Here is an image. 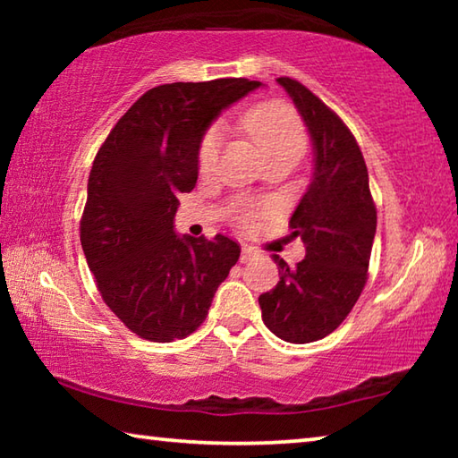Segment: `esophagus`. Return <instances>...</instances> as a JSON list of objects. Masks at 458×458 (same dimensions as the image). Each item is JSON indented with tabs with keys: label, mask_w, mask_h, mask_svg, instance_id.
<instances>
[{
	"label": "esophagus",
	"mask_w": 458,
	"mask_h": 458,
	"mask_svg": "<svg viewBox=\"0 0 458 458\" xmlns=\"http://www.w3.org/2000/svg\"><path fill=\"white\" fill-rule=\"evenodd\" d=\"M254 257H259V250H257V248L244 244V246H242V257H240V260H242V262H248V260H252Z\"/></svg>",
	"instance_id": "1"
}]
</instances>
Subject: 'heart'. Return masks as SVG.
Masks as SVG:
<instances>
[{"instance_id": "1", "label": "heart", "mask_w": 458, "mask_h": 458, "mask_svg": "<svg viewBox=\"0 0 458 458\" xmlns=\"http://www.w3.org/2000/svg\"><path fill=\"white\" fill-rule=\"evenodd\" d=\"M242 125L270 161L275 157H294L299 159L307 149V131L299 114L289 105L268 100L252 106L242 117ZM222 141V131L218 125L210 127L199 139L198 147V167L201 174L212 172L218 159ZM260 214L259 208L244 206L240 210V222L250 224Z\"/></svg>"}]
</instances>
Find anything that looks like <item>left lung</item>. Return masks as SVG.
<instances>
[{"mask_svg":"<svg viewBox=\"0 0 458 458\" xmlns=\"http://www.w3.org/2000/svg\"><path fill=\"white\" fill-rule=\"evenodd\" d=\"M315 145V174L289 226L305 242L293 268L275 254L281 281L259 303L262 321L289 344H311L335 331L368 283L377 212L358 141L335 111L305 84L281 76Z\"/></svg>","mask_w":458,"mask_h":458,"instance_id":"left-lung-1","label":"left lung"}]
</instances>
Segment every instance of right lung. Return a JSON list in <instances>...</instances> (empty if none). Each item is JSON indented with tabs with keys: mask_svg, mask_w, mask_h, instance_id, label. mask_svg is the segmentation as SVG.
<instances>
[{
	"mask_svg": "<svg viewBox=\"0 0 458 458\" xmlns=\"http://www.w3.org/2000/svg\"><path fill=\"white\" fill-rule=\"evenodd\" d=\"M259 81L159 84L100 145L89 175L81 244L106 307L141 339L169 344L204 323L240 259L224 234L180 238L174 216L198 182V147L224 106Z\"/></svg>",
	"mask_w": 458,
	"mask_h": 458,
	"instance_id": "right-lung-1",
	"label": "right lung"
}]
</instances>
